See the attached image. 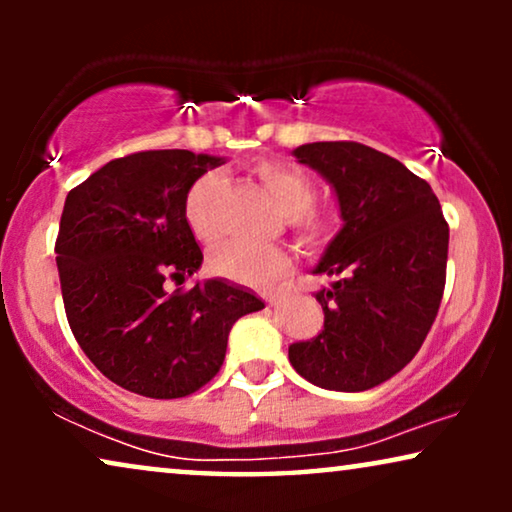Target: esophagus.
<instances>
[{"instance_id": "34e87169", "label": "esophagus", "mask_w": 512, "mask_h": 512, "mask_svg": "<svg viewBox=\"0 0 512 512\" xmlns=\"http://www.w3.org/2000/svg\"><path fill=\"white\" fill-rule=\"evenodd\" d=\"M263 300H265V303H268V305H277V303H279V296H277V293H265Z\"/></svg>"}]
</instances>
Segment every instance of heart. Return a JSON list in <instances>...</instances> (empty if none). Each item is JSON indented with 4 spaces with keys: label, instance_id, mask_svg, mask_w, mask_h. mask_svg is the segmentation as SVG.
Wrapping results in <instances>:
<instances>
[{
    "label": "heart",
    "instance_id": "obj_1",
    "mask_svg": "<svg viewBox=\"0 0 512 512\" xmlns=\"http://www.w3.org/2000/svg\"><path fill=\"white\" fill-rule=\"evenodd\" d=\"M254 174L268 188L279 212L289 216V226L303 247H321L331 235V216L314 205V181L303 167L289 160L263 158L254 163ZM221 179L205 174L195 179L184 195V221L200 242L219 240L221 226L216 219V200ZM209 265L216 275L235 284L268 289L291 272V258L282 249H258L249 244L228 242L212 251Z\"/></svg>",
    "mask_w": 512,
    "mask_h": 512
}]
</instances>
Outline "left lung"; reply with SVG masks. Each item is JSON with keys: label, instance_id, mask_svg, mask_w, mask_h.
<instances>
[{"label": "left lung", "instance_id": "left-lung-1", "mask_svg": "<svg viewBox=\"0 0 512 512\" xmlns=\"http://www.w3.org/2000/svg\"><path fill=\"white\" fill-rule=\"evenodd\" d=\"M335 188L345 226L314 272L324 328L289 347L298 375L321 389L366 391L415 359L445 291L450 226L436 193L387 153L359 142L293 151Z\"/></svg>", "mask_w": 512, "mask_h": 512}]
</instances>
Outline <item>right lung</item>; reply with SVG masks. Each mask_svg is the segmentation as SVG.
Returning a JSON list of instances; mask_svg holds the SVG:
<instances>
[{"label": "right lung", "instance_id": "right-lung-1", "mask_svg": "<svg viewBox=\"0 0 512 512\" xmlns=\"http://www.w3.org/2000/svg\"><path fill=\"white\" fill-rule=\"evenodd\" d=\"M223 158L184 149L116 158L67 193L55 263L76 342L118 387L184 398L223 366L228 333L263 300L223 279L165 289L202 263L184 195Z\"/></svg>", "mask_w": 512, "mask_h": 512}]
</instances>
